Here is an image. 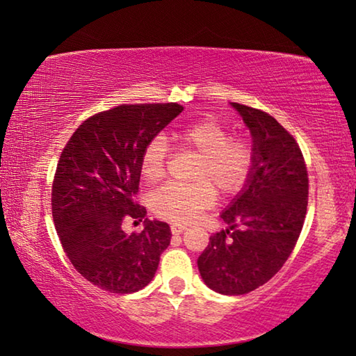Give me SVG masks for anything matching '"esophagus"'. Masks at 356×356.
<instances>
[{"mask_svg": "<svg viewBox=\"0 0 356 356\" xmlns=\"http://www.w3.org/2000/svg\"><path fill=\"white\" fill-rule=\"evenodd\" d=\"M185 229H186V226H184V225H172L171 226V232L172 234H182Z\"/></svg>", "mask_w": 356, "mask_h": 356, "instance_id": "34e87169", "label": "esophagus"}]
</instances>
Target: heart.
I'll return each instance as SVG.
<instances>
[{
  "mask_svg": "<svg viewBox=\"0 0 356 356\" xmlns=\"http://www.w3.org/2000/svg\"><path fill=\"white\" fill-rule=\"evenodd\" d=\"M180 149L201 156L195 172L196 184H168L150 195L154 213L174 222H190L215 202V191L221 196L243 188L250 177L254 149L242 138H232L231 130L215 119H202L172 135ZM166 141L156 136L147 143L140 159L141 177L155 184L165 176Z\"/></svg>",
  "mask_w": 356,
  "mask_h": 356,
  "instance_id": "heart-1",
  "label": "heart"
}]
</instances>
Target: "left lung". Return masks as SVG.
<instances>
[{
  "label": "left lung",
  "instance_id": "obj_1",
  "mask_svg": "<svg viewBox=\"0 0 356 356\" xmlns=\"http://www.w3.org/2000/svg\"><path fill=\"white\" fill-rule=\"evenodd\" d=\"M251 134L254 161L243 188L220 213L227 229L197 257L206 286L225 295L254 291L280 272L300 237L308 171L297 141L270 114L231 104Z\"/></svg>",
  "mask_w": 356,
  "mask_h": 356
}]
</instances>
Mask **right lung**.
Masks as SVG:
<instances>
[{
	"mask_svg": "<svg viewBox=\"0 0 356 356\" xmlns=\"http://www.w3.org/2000/svg\"><path fill=\"white\" fill-rule=\"evenodd\" d=\"M184 111L179 104L120 105L89 118L64 147L51 190V212L69 261L83 278L113 293L146 287L171 242L165 221L135 204L144 147ZM125 216L145 220L125 234Z\"/></svg>",
	"mask_w": 356,
	"mask_h": 356,
	"instance_id": "right-lung-1",
	"label": "right lung"
}]
</instances>
